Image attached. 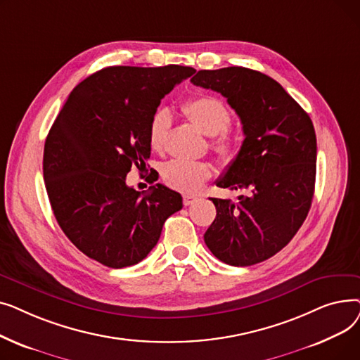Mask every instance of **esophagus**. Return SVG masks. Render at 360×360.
<instances>
[{
    "instance_id": "obj_1",
    "label": "esophagus",
    "mask_w": 360,
    "mask_h": 360,
    "mask_svg": "<svg viewBox=\"0 0 360 360\" xmlns=\"http://www.w3.org/2000/svg\"><path fill=\"white\" fill-rule=\"evenodd\" d=\"M197 200H198V197H197V195H193V194H185V195H184V204H185V205H191V204H194Z\"/></svg>"
}]
</instances>
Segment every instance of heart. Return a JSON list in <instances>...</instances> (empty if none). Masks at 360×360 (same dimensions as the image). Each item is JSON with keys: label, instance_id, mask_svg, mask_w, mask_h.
Here are the masks:
<instances>
[{"label": "heart", "instance_id": "1", "mask_svg": "<svg viewBox=\"0 0 360 360\" xmlns=\"http://www.w3.org/2000/svg\"><path fill=\"white\" fill-rule=\"evenodd\" d=\"M184 115L202 134L212 137V150L220 159L229 162L238 153L236 139L228 131L232 117L226 105L214 96H198L182 108ZM169 132V118L163 110L156 112L148 124V144L156 153L165 150ZM213 167L207 162L172 160L165 166L163 176L169 185L179 190L195 191L212 176Z\"/></svg>", "mask_w": 360, "mask_h": 360}]
</instances>
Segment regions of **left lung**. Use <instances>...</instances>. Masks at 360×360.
Here are the masks:
<instances>
[{
	"label": "left lung",
	"mask_w": 360,
	"mask_h": 360,
	"mask_svg": "<svg viewBox=\"0 0 360 360\" xmlns=\"http://www.w3.org/2000/svg\"><path fill=\"white\" fill-rule=\"evenodd\" d=\"M191 83L228 99L245 134L216 185L248 194L236 202L212 198L217 214L204 242L229 266H254L285 248L308 216L316 174L312 121L276 80L255 70H201Z\"/></svg>",
	"instance_id": "obj_1"
}]
</instances>
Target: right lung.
<instances>
[{
	"mask_svg": "<svg viewBox=\"0 0 360 360\" xmlns=\"http://www.w3.org/2000/svg\"><path fill=\"white\" fill-rule=\"evenodd\" d=\"M195 72L191 67H108L75 86L44 148L53 216L89 258L110 269L140 262L158 243L182 197L156 184L144 195L125 182L146 167L148 124L160 101ZM158 181V179H156Z\"/></svg>",
	"mask_w": 360,
	"mask_h": 360,
	"instance_id": "obj_1",
	"label": "right lung"
}]
</instances>
